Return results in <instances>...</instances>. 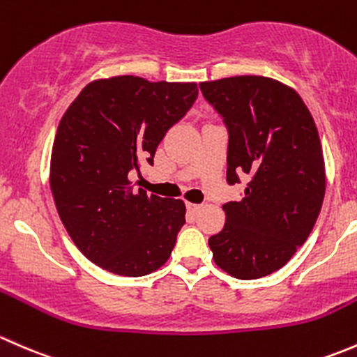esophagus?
<instances>
[{"label": "esophagus", "mask_w": 357, "mask_h": 357, "mask_svg": "<svg viewBox=\"0 0 357 357\" xmlns=\"http://www.w3.org/2000/svg\"><path fill=\"white\" fill-rule=\"evenodd\" d=\"M185 206H187V209H189V211H190V213H196V211H197V209H199V208H201V206H199V204H194V203H185Z\"/></svg>", "instance_id": "obj_1"}]
</instances>
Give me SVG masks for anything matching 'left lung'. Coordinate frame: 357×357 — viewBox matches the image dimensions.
Returning <instances> with one entry per match:
<instances>
[{"label":"left lung","mask_w":357,"mask_h":357,"mask_svg":"<svg viewBox=\"0 0 357 357\" xmlns=\"http://www.w3.org/2000/svg\"><path fill=\"white\" fill-rule=\"evenodd\" d=\"M229 130L227 182L248 177L223 204L225 227L208 241L215 263L238 280L280 270L306 242L325 197V161L310 109L294 89L259 75L201 82Z\"/></svg>","instance_id":"left-lung-1"}]
</instances>
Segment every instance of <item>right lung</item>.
I'll use <instances>...</instances> for the list:
<instances>
[{
  "mask_svg": "<svg viewBox=\"0 0 357 357\" xmlns=\"http://www.w3.org/2000/svg\"><path fill=\"white\" fill-rule=\"evenodd\" d=\"M197 98L194 82L134 75L94 80L68 106L51 153L58 215L79 251L123 277L163 266L185 223V204L134 189L158 144Z\"/></svg>",
  "mask_w": 357,
  "mask_h": 357,
  "instance_id": "add662e5",
  "label": "right lung"
}]
</instances>
